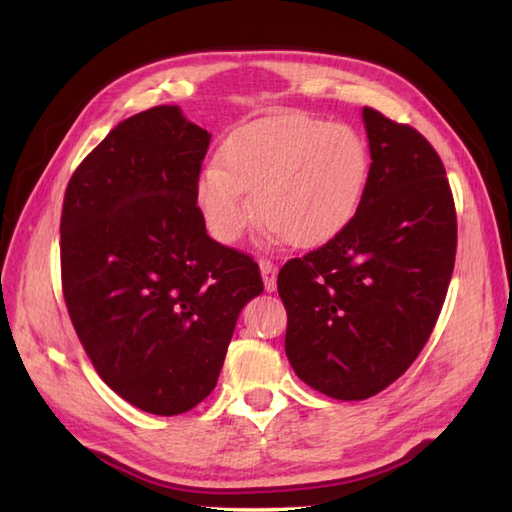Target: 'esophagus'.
Listing matches in <instances>:
<instances>
[{
    "mask_svg": "<svg viewBox=\"0 0 512 512\" xmlns=\"http://www.w3.org/2000/svg\"><path fill=\"white\" fill-rule=\"evenodd\" d=\"M259 268H262L264 288L268 292H273L277 288V264L270 262V259H262V262H259Z\"/></svg>",
    "mask_w": 512,
    "mask_h": 512,
    "instance_id": "34e87169",
    "label": "esophagus"
}]
</instances>
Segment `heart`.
I'll return each mask as SVG.
<instances>
[{"instance_id": "1", "label": "heart", "mask_w": 512, "mask_h": 512, "mask_svg": "<svg viewBox=\"0 0 512 512\" xmlns=\"http://www.w3.org/2000/svg\"><path fill=\"white\" fill-rule=\"evenodd\" d=\"M369 176V149L354 127L284 116L237 129L220 165L198 178V204L215 239L228 244L255 213L292 246L328 242L352 220Z\"/></svg>"}]
</instances>
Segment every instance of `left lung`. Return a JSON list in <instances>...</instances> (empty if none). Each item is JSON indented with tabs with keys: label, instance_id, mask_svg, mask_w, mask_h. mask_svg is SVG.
<instances>
[{
	"label": "left lung",
	"instance_id": "obj_1",
	"mask_svg": "<svg viewBox=\"0 0 512 512\" xmlns=\"http://www.w3.org/2000/svg\"><path fill=\"white\" fill-rule=\"evenodd\" d=\"M369 176L328 244L284 264L286 354L336 400L376 396L407 372L436 328L455 266L458 217L438 151L411 125L363 107Z\"/></svg>",
	"mask_w": 512,
	"mask_h": 512
}]
</instances>
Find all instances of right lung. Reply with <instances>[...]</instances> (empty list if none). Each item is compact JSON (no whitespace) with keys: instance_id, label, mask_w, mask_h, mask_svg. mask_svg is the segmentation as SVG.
Instances as JSON below:
<instances>
[{"instance_id":"obj_1","label":"right lung","mask_w":512,"mask_h":512,"mask_svg":"<svg viewBox=\"0 0 512 512\" xmlns=\"http://www.w3.org/2000/svg\"><path fill=\"white\" fill-rule=\"evenodd\" d=\"M211 134L176 105L118 123L68 182L61 288L85 354L134 407L178 416L211 394L253 257L206 235L198 178Z\"/></svg>"}]
</instances>
